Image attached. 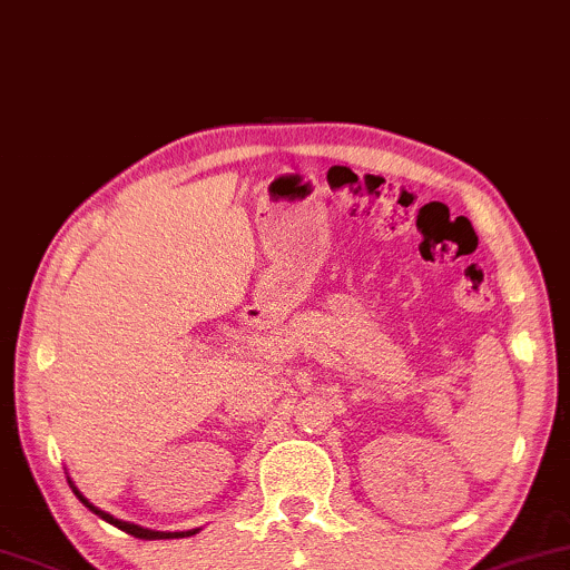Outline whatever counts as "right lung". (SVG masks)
<instances>
[{"instance_id":"right-lung-1","label":"right lung","mask_w":570,"mask_h":570,"mask_svg":"<svg viewBox=\"0 0 570 570\" xmlns=\"http://www.w3.org/2000/svg\"><path fill=\"white\" fill-rule=\"evenodd\" d=\"M67 482H70V488H72V492L75 495L80 498V503L86 505V508H90V511H94L96 515H101L104 521H109V523H114V527L117 529H121V532H127V534H132V537H138V540H174V537H185V534H195L197 529H193V532H156V529H146V527H138V523H130V521H121V519H114L111 513H106V511H101V508H96L94 503H90V500L82 495V492L75 488V482L70 480V476H67Z\"/></svg>"}]
</instances>
